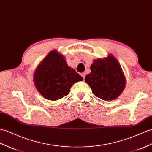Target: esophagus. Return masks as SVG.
<instances>
[{"mask_svg":"<svg viewBox=\"0 0 152 152\" xmlns=\"http://www.w3.org/2000/svg\"><path fill=\"white\" fill-rule=\"evenodd\" d=\"M81 76H82V77H83V78L84 79V78H85V76H86V74H85L84 72L81 73Z\"/></svg>","mask_w":152,"mask_h":152,"instance_id":"34e87169","label":"esophagus"}]
</instances>
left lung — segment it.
Returning a JSON list of instances; mask_svg holds the SVG:
<instances>
[{
  "mask_svg": "<svg viewBox=\"0 0 152 152\" xmlns=\"http://www.w3.org/2000/svg\"><path fill=\"white\" fill-rule=\"evenodd\" d=\"M91 72L85 77L94 95L105 101L115 100L123 92L126 80L122 69L113 55L94 59Z\"/></svg>",
  "mask_w": 152,
  "mask_h": 152,
  "instance_id": "left-lung-1",
  "label": "left lung"
}]
</instances>
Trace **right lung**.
<instances>
[{"instance_id":"right-lung-1","label":"right lung","mask_w":152,"mask_h":152,"mask_svg":"<svg viewBox=\"0 0 152 152\" xmlns=\"http://www.w3.org/2000/svg\"><path fill=\"white\" fill-rule=\"evenodd\" d=\"M83 77L68 66L63 55L53 50L42 60L34 74L38 92L49 100H58L69 94L74 83Z\"/></svg>"}]
</instances>
